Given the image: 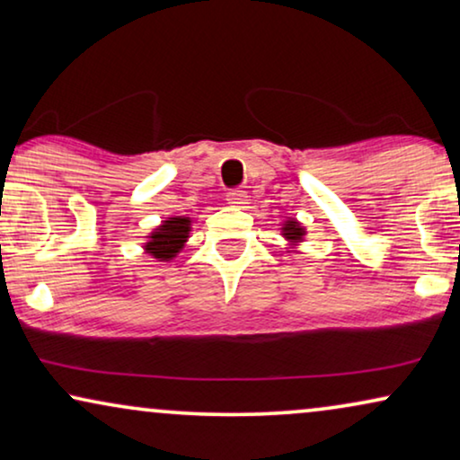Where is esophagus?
<instances>
[{
	"mask_svg": "<svg viewBox=\"0 0 460 460\" xmlns=\"http://www.w3.org/2000/svg\"><path fill=\"white\" fill-rule=\"evenodd\" d=\"M226 199H228L230 205L243 207L244 200H247V192H244V190H230L228 194H226Z\"/></svg>",
	"mask_w": 460,
	"mask_h": 460,
	"instance_id": "34e87169",
	"label": "esophagus"
}]
</instances>
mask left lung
<instances>
[{
    "label": "left lung",
    "mask_w": 460,
    "mask_h": 460,
    "mask_svg": "<svg viewBox=\"0 0 460 460\" xmlns=\"http://www.w3.org/2000/svg\"><path fill=\"white\" fill-rule=\"evenodd\" d=\"M282 232H285V236L291 238V241H299V238H304V228H301L297 222H287Z\"/></svg>",
    "instance_id": "obj_1"
}]
</instances>
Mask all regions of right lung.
Wrapping results in <instances>:
<instances>
[{
    "label": "right lung",
    "instance_id": "right-lung-1",
    "mask_svg": "<svg viewBox=\"0 0 460 460\" xmlns=\"http://www.w3.org/2000/svg\"><path fill=\"white\" fill-rule=\"evenodd\" d=\"M188 232H190V219L188 217H169L163 222L153 234H150V243H146V251L155 255L156 260L167 261L180 253L184 247Z\"/></svg>",
    "mask_w": 460,
    "mask_h": 460
}]
</instances>
